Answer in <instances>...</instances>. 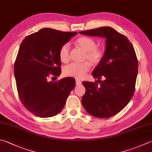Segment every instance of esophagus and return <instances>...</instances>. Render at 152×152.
Listing matches in <instances>:
<instances>
[{"mask_svg": "<svg viewBox=\"0 0 152 152\" xmlns=\"http://www.w3.org/2000/svg\"><path fill=\"white\" fill-rule=\"evenodd\" d=\"M76 85L79 86L82 84V82L80 80H76Z\"/></svg>", "mask_w": 152, "mask_h": 152, "instance_id": "esophagus-1", "label": "esophagus"}]
</instances>
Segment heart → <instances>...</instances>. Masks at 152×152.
Returning a JSON list of instances; mask_svg holds the SVG:
<instances>
[{"label":"heart","instance_id":"obj_1","mask_svg":"<svg viewBox=\"0 0 152 152\" xmlns=\"http://www.w3.org/2000/svg\"><path fill=\"white\" fill-rule=\"evenodd\" d=\"M76 45L85 52L84 60H88L93 64L100 63L104 56V52L100 48L96 47L97 43L92 38L82 37L76 41ZM59 58L60 61L66 63L70 59V45L65 44L60 49ZM91 68L90 63L86 61L82 63H71L65 66L63 70L66 76L74 77L77 79H82L85 76L87 72Z\"/></svg>","mask_w":152,"mask_h":152}]
</instances>
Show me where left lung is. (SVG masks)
I'll return each instance as SVG.
<instances>
[{
    "label": "left lung",
    "mask_w": 152,
    "mask_h": 152,
    "mask_svg": "<svg viewBox=\"0 0 152 152\" xmlns=\"http://www.w3.org/2000/svg\"><path fill=\"white\" fill-rule=\"evenodd\" d=\"M80 34L106 38L103 58L94 70L98 82H83L86 92L82 104L90 114L107 118L122 110L133 97L137 75L135 50L126 36L109 26L80 32ZM102 77L104 80H100Z\"/></svg>",
    "instance_id": "obj_1"
}]
</instances>
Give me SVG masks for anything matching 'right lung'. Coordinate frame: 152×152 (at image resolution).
I'll return each mask as SVG.
<instances>
[{"label": "right lung", "mask_w": 152, "mask_h": 152, "mask_svg": "<svg viewBox=\"0 0 152 152\" xmlns=\"http://www.w3.org/2000/svg\"><path fill=\"white\" fill-rule=\"evenodd\" d=\"M76 34L42 28L21 43L14 65L16 88L24 106L37 116L49 118L60 113L75 86L73 78L56 82H50L48 78L60 76V49Z\"/></svg>", "instance_id": "1"}]
</instances>
